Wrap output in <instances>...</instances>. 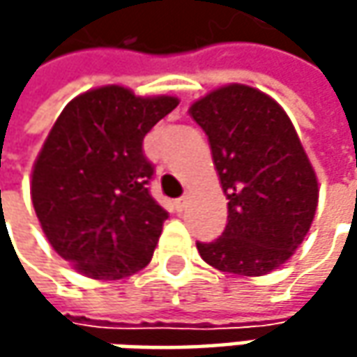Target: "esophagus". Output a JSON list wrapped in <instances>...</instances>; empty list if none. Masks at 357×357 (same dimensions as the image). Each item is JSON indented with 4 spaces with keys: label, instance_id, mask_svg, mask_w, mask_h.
<instances>
[{
    "label": "esophagus",
    "instance_id": "esophagus-1",
    "mask_svg": "<svg viewBox=\"0 0 357 357\" xmlns=\"http://www.w3.org/2000/svg\"><path fill=\"white\" fill-rule=\"evenodd\" d=\"M186 204H188V199H186V197H183V199H178V200H176V202H174L176 211H185Z\"/></svg>",
    "mask_w": 357,
    "mask_h": 357
}]
</instances>
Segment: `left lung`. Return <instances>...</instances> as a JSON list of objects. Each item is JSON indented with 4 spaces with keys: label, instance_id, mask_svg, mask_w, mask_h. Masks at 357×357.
I'll list each match as a JSON object with an SVG mask.
<instances>
[{
    "label": "left lung",
    "instance_id": "obj_1",
    "mask_svg": "<svg viewBox=\"0 0 357 357\" xmlns=\"http://www.w3.org/2000/svg\"><path fill=\"white\" fill-rule=\"evenodd\" d=\"M208 137L228 199V222L214 242H197L216 270L264 276L280 268L308 234L318 176L286 111L250 85L230 83L190 105Z\"/></svg>",
    "mask_w": 357,
    "mask_h": 357
}]
</instances>
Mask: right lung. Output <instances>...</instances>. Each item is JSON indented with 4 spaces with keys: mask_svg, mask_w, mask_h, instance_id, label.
I'll return each instance as SVG.
<instances>
[{
    "mask_svg": "<svg viewBox=\"0 0 357 357\" xmlns=\"http://www.w3.org/2000/svg\"><path fill=\"white\" fill-rule=\"evenodd\" d=\"M176 97L105 85L77 95L49 130L31 171V202L53 250L93 280L143 270L167 211L149 195V130Z\"/></svg>",
    "mask_w": 357,
    "mask_h": 357,
    "instance_id": "1",
    "label": "right lung"
}]
</instances>
